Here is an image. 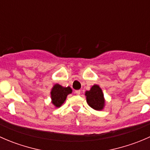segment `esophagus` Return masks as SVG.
Returning <instances> with one entry per match:
<instances>
[{"mask_svg":"<svg viewBox=\"0 0 150 150\" xmlns=\"http://www.w3.org/2000/svg\"><path fill=\"white\" fill-rule=\"evenodd\" d=\"M75 93H76L77 95H79L81 93V90H76L75 91Z\"/></svg>","mask_w":150,"mask_h":150,"instance_id":"obj_1","label":"esophagus"}]
</instances>
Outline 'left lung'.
<instances>
[{
	"label": "left lung",
	"instance_id": "1",
	"mask_svg": "<svg viewBox=\"0 0 150 150\" xmlns=\"http://www.w3.org/2000/svg\"><path fill=\"white\" fill-rule=\"evenodd\" d=\"M86 101L91 108L96 110H102L104 106V94L99 86L94 85L90 91L86 92Z\"/></svg>",
	"mask_w": 150,
	"mask_h": 150
}]
</instances>
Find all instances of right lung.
<instances>
[{"mask_svg": "<svg viewBox=\"0 0 150 150\" xmlns=\"http://www.w3.org/2000/svg\"><path fill=\"white\" fill-rule=\"evenodd\" d=\"M72 93L70 87H62L59 84H56L53 87L51 92L52 103L55 107H59L65 101L68 94Z\"/></svg>", "mask_w": 150, "mask_h": 150, "instance_id": "right-lung-1", "label": "right lung"}]
</instances>
